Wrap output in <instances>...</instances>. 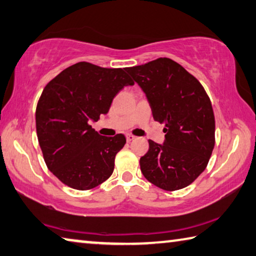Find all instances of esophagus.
Wrapping results in <instances>:
<instances>
[{
  "label": "esophagus",
  "mask_w": 256,
  "mask_h": 256,
  "mask_svg": "<svg viewBox=\"0 0 256 256\" xmlns=\"http://www.w3.org/2000/svg\"><path fill=\"white\" fill-rule=\"evenodd\" d=\"M126 138H127V142H132V140H135V136H134V135H130V134H128V135L127 136H126Z\"/></svg>",
  "instance_id": "esophagus-1"
}]
</instances>
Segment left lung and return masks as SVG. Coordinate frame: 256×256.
<instances>
[{"mask_svg": "<svg viewBox=\"0 0 256 256\" xmlns=\"http://www.w3.org/2000/svg\"><path fill=\"white\" fill-rule=\"evenodd\" d=\"M146 94L154 120L164 124V144L148 140L140 158L142 176L176 191L191 184L207 168L214 146V116L201 83L180 64L158 58L126 68Z\"/></svg>", "mask_w": 256, "mask_h": 256, "instance_id": "obj_1", "label": "left lung"}]
</instances>
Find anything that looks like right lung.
Segmentation results:
<instances>
[{"label": "right lung", "mask_w": 256, "mask_h": 256, "mask_svg": "<svg viewBox=\"0 0 256 256\" xmlns=\"http://www.w3.org/2000/svg\"><path fill=\"white\" fill-rule=\"evenodd\" d=\"M134 85L124 68L80 62L52 78L40 96L36 129L47 168L76 190H90L110 178L126 137L101 136L90 126L106 114L121 88Z\"/></svg>", "instance_id": "obj_1"}]
</instances>
